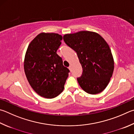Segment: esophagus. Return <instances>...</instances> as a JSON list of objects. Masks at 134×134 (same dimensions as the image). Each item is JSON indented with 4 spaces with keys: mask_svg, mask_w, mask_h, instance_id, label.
<instances>
[{
    "mask_svg": "<svg viewBox=\"0 0 134 134\" xmlns=\"http://www.w3.org/2000/svg\"><path fill=\"white\" fill-rule=\"evenodd\" d=\"M69 70H70V71H71V70H72V67L71 66V65H70V66L69 67Z\"/></svg>",
    "mask_w": 134,
    "mask_h": 134,
    "instance_id": "esophagus-1",
    "label": "esophagus"
}]
</instances>
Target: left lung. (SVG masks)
<instances>
[{"instance_id":"left-lung-1","label":"left lung","mask_w":134,"mask_h":134,"mask_svg":"<svg viewBox=\"0 0 134 134\" xmlns=\"http://www.w3.org/2000/svg\"><path fill=\"white\" fill-rule=\"evenodd\" d=\"M65 44L77 53L82 68L77 78L80 87L90 94L103 91L113 75L114 62L105 40L98 33L81 31L63 36Z\"/></svg>"}]
</instances>
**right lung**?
Wrapping results in <instances>:
<instances>
[{"label":"right lung","mask_w":134,"mask_h":134,"mask_svg":"<svg viewBox=\"0 0 134 134\" xmlns=\"http://www.w3.org/2000/svg\"><path fill=\"white\" fill-rule=\"evenodd\" d=\"M63 37L57 33H42L29 44L24 69L29 84L39 96L53 98L62 92L70 70L57 54Z\"/></svg>","instance_id":"right-lung-1"}]
</instances>
